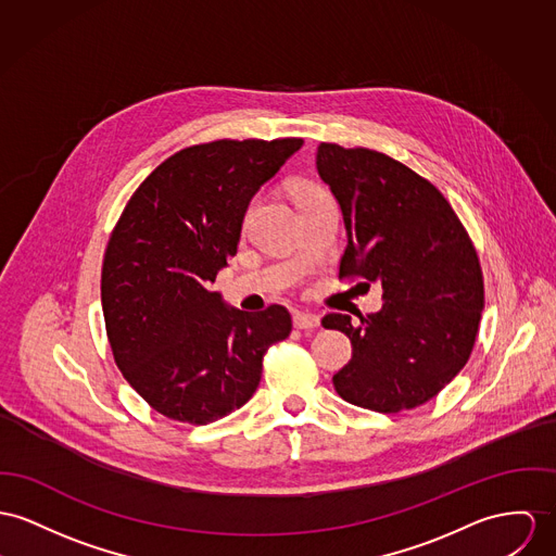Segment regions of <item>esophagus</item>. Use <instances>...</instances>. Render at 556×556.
<instances>
[{
    "mask_svg": "<svg viewBox=\"0 0 556 556\" xmlns=\"http://www.w3.org/2000/svg\"><path fill=\"white\" fill-rule=\"evenodd\" d=\"M294 326L300 328V330L319 328V315L308 313V311H296V313H294Z\"/></svg>",
    "mask_w": 556,
    "mask_h": 556,
    "instance_id": "1",
    "label": "esophagus"
}]
</instances>
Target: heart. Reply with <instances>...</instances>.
I'll use <instances>...</instances> for the list:
<instances>
[{
  "label": "heart",
  "instance_id": "heart-1",
  "mask_svg": "<svg viewBox=\"0 0 556 556\" xmlns=\"http://www.w3.org/2000/svg\"><path fill=\"white\" fill-rule=\"evenodd\" d=\"M294 199H296V203L300 205H304V203H311V201H315V199H319V197H324L326 192L319 188V186H315V184H308V181H300L294 186Z\"/></svg>",
  "mask_w": 556,
  "mask_h": 556
}]
</instances>
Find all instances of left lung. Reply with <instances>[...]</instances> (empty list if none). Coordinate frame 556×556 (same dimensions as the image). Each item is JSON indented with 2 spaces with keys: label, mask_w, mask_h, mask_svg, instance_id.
<instances>
[{
  "label": "left lung",
  "mask_w": 556,
  "mask_h": 556,
  "mask_svg": "<svg viewBox=\"0 0 556 556\" xmlns=\"http://www.w3.org/2000/svg\"><path fill=\"white\" fill-rule=\"evenodd\" d=\"M317 173L341 205V279L381 283L384 300L359 324L324 317L353 344L334 387L377 413L421 406L459 375L478 334L484 288L470 237L433 184L387 154L321 143Z\"/></svg>",
  "instance_id": "left-lung-1"
}]
</instances>
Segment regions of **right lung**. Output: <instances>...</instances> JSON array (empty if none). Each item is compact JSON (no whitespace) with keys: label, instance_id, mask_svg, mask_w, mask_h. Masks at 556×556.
Listing matches in <instances>:
<instances>
[{"label":"right lung","instance_id":"right-lung-1","mask_svg":"<svg viewBox=\"0 0 556 556\" xmlns=\"http://www.w3.org/2000/svg\"><path fill=\"white\" fill-rule=\"evenodd\" d=\"M302 139H219L150 173L121 215L101 270L116 366L161 415L207 426L257 389L262 357L292 332L286 306H228L212 290L237 254L250 201Z\"/></svg>","mask_w":556,"mask_h":556}]
</instances>
